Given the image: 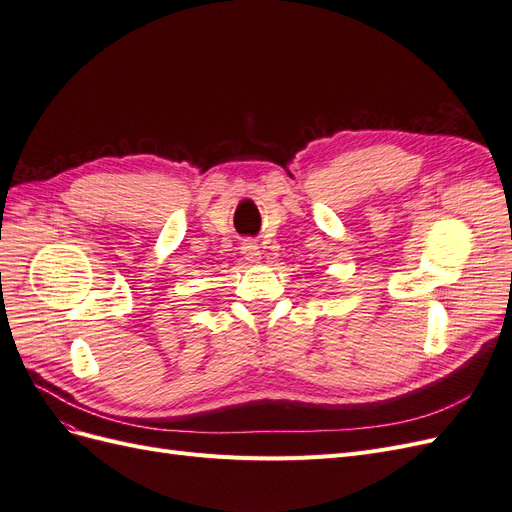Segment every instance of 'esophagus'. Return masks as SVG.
Returning <instances> with one entry per match:
<instances>
[{
  "label": "esophagus",
  "instance_id": "esophagus-1",
  "mask_svg": "<svg viewBox=\"0 0 512 512\" xmlns=\"http://www.w3.org/2000/svg\"><path fill=\"white\" fill-rule=\"evenodd\" d=\"M241 254L247 258V260H258L260 258V247L254 243V241H245L241 245Z\"/></svg>",
  "mask_w": 512,
  "mask_h": 512
}]
</instances>
